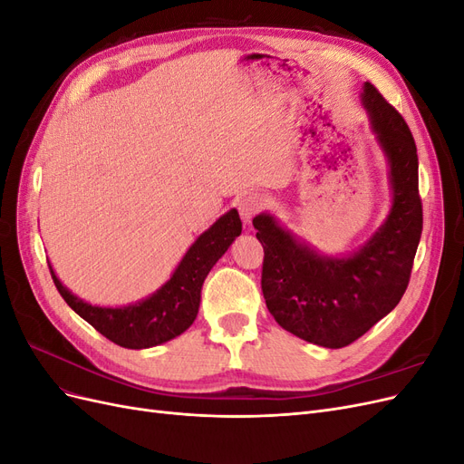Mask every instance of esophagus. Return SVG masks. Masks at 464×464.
Here are the masks:
<instances>
[{
	"mask_svg": "<svg viewBox=\"0 0 464 464\" xmlns=\"http://www.w3.org/2000/svg\"><path fill=\"white\" fill-rule=\"evenodd\" d=\"M263 207H265V199L261 198L259 193H249L240 203H237V208H240V217L247 224L257 213H261Z\"/></svg>",
	"mask_w": 464,
	"mask_h": 464,
	"instance_id": "obj_1",
	"label": "esophagus"
}]
</instances>
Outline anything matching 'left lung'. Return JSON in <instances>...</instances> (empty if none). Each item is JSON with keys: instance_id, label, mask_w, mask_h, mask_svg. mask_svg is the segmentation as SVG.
<instances>
[{"instance_id": "8db88e82", "label": "left lung", "mask_w": 464, "mask_h": 464, "mask_svg": "<svg viewBox=\"0 0 464 464\" xmlns=\"http://www.w3.org/2000/svg\"><path fill=\"white\" fill-rule=\"evenodd\" d=\"M362 102L387 157L392 189L389 217L368 244L348 257H325L300 244L271 215L254 218L265 251L266 307L280 327L325 348L353 344L401 302L422 236L414 137L372 82L363 85Z\"/></svg>"}]
</instances>
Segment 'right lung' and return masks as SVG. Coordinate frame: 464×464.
<instances>
[{
    "label": "right lung",
    "instance_id": "1",
    "mask_svg": "<svg viewBox=\"0 0 464 464\" xmlns=\"http://www.w3.org/2000/svg\"><path fill=\"white\" fill-rule=\"evenodd\" d=\"M240 234L242 220L232 208L195 240L162 288L125 307H98L79 300L60 283L52 265L48 266L55 288L77 315L118 346L141 350L172 341L189 329L199 312L201 286L208 271Z\"/></svg>",
    "mask_w": 464,
    "mask_h": 464
}]
</instances>
